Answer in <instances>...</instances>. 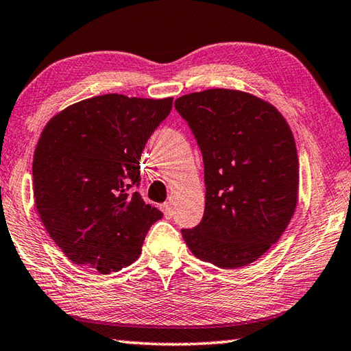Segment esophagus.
I'll return each instance as SVG.
<instances>
[{"mask_svg":"<svg viewBox=\"0 0 351 351\" xmlns=\"http://www.w3.org/2000/svg\"><path fill=\"white\" fill-rule=\"evenodd\" d=\"M160 210L162 211L164 217H166V219H171V217H173V210H171L170 204H162V205L160 206Z\"/></svg>","mask_w":351,"mask_h":351,"instance_id":"obj_1","label":"esophagus"}]
</instances>
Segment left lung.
I'll return each mask as SVG.
<instances>
[{"instance_id":"obj_1","label":"left lung","mask_w":351,"mask_h":351,"mask_svg":"<svg viewBox=\"0 0 351 351\" xmlns=\"http://www.w3.org/2000/svg\"><path fill=\"white\" fill-rule=\"evenodd\" d=\"M204 156L205 213L182 229L196 258L225 270L255 263L278 243L299 200L293 131L258 96L208 88L175 101Z\"/></svg>"}]
</instances>
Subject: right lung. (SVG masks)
I'll return each mask as SVG.
<instances>
[{
    "mask_svg": "<svg viewBox=\"0 0 351 351\" xmlns=\"http://www.w3.org/2000/svg\"><path fill=\"white\" fill-rule=\"evenodd\" d=\"M171 102L108 93L72 104L45 125L33 156L34 204L73 264L110 274L140 256L162 214L132 187L146 141Z\"/></svg>",
    "mask_w": 351,
    "mask_h": 351,
    "instance_id": "obj_1",
    "label": "right lung"
}]
</instances>
